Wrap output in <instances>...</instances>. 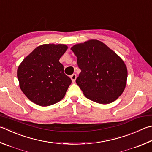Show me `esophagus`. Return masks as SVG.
Listing matches in <instances>:
<instances>
[{
	"label": "esophagus",
	"instance_id": "obj_1",
	"mask_svg": "<svg viewBox=\"0 0 152 152\" xmlns=\"http://www.w3.org/2000/svg\"><path fill=\"white\" fill-rule=\"evenodd\" d=\"M70 78L72 80V82H75L76 81V74H72V75L70 76Z\"/></svg>",
	"mask_w": 152,
	"mask_h": 152
}]
</instances>
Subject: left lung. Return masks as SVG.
I'll use <instances>...</instances> for the list:
<instances>
[{"label":"left lung","mask_w":152,"mask_h":152,"mask_svg":"<svg viewBox=\"0 0 152 152\" xmlns=\"http://www.w3.org/2000/svg\"><path fill=\"white\" fill-rule=\"evenodd\" d=\"M81 70L76 82L95 102L112 103L125 90L128 70L124 60L100 40L92 39L71 48Z\"/></svg>","instance_id":"1"}]
</instances>
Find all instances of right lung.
<instances>
[{
    "mask_svg": "<svg viewBox=\"0 0 152 152\" xmlns=\"http://www.w3.org/2000/svg\"><path fill=\"white\" fill-rule=\"evenodd\" d=\"M67 49L64 44H45L36 48L19 64V86L32 102L48 106L64 97L72 80L64 74L59 60Z\"/></svg>",
    "mask_w": 152,
    "mask_h": 152,
    "instance_id": "1",
    "label": "right lung"
}]
</instances>
